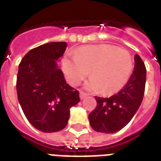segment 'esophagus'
I'll return each instance as SVG.
<instances>
[{
    "label": "esophagus",
    "instance_id": "34e87169",
    "mask_svg": "<svg viewBox=\"0 0 161 161\" xmlns=\"http://www.w3.org/2000/svg\"><path fill=\"white\" fill-rule=\"evenodd\" d=\"M87 96H88V94L85 93H83V92H80V93H79V97H80V99H83V98H85Z\"/></svg>",
    "mask_w": 161,
    "mask_h": 161
}]
</instances>
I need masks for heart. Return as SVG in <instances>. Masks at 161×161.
<instances>
[{
  "label": "heart",
  "instance_id": "1",
  "mask_svg": "<svg viewBox=\"0 0 161 161\" xmlns=\"http://www.w3.org/2000/svg\"><path fill=\"white\" fill-rule=\"evenodd\" d=\"M63 69L67 80L77 85L88 76L92 78L85 88L111 95L121 90L134 70V61L126 50L108 44L88 45L76 50L75 55L63 59Z\"/></svg>",
  "mask_w": 161,
  "mask_h": 161
}]
</instances>
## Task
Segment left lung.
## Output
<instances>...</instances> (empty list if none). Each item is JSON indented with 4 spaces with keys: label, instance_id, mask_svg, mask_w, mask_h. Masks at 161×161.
Returning a JSON list of instances; mask_svg holds the SVG:
<instances>
[{
    "label": "left lung",
    "instance_id": "8db88e82",
    "mask_svg": "<svg viewBox=\"0 0 161 161\" xmlns=\"http://www.w3.org/2000/svg\"><path fill=\"white\" fill-rule=\"evenodd\" d=\"M146 82V68L138 54L135 68L125 86L109 98L95 97L97 107L88 115L91 127L97 132L113 134L130 123L142 103Z\"/></svg>",
    "mask_w": 161,
    "mask_h": 161
}]
</instances>
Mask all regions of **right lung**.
Returning <instances> with one entry per match:
<instances>
[{"label":"right lung","mask_w":161,"mask_h":161,"mask_svg":"<svg viewBox=\"0 0 161 161\" xmlns=\"http://www.w3.org/2000/svg\"><path fill=\"white\" fill-rule=\"evenodd\" d=\"M66 47L64 42L45 43L30 50L19 64V103L31 125L42 132L64 129L70 108L80 101L78 91L66 83L57 63Z\"/></svg>","instance_id":"obj_1"}]
</instances>
